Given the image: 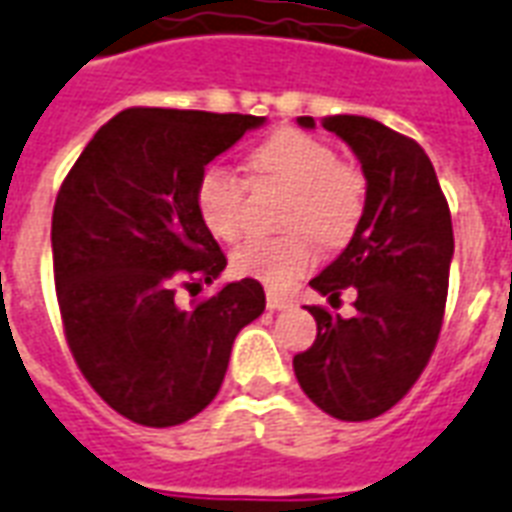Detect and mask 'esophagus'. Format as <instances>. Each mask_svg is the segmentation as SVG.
Instances as JSON below:
<instances>
[{"mask_svg": "<svg viewBox=\"0 0 512 512\" xmlns=\"http://www.w3.org/2000/svg\"><path fill=\"white\" fill-rule=\"evenodd\" d=\"M290 304H293V301H290L287 295L274 293V290H268L266 306H268V309H271V312H279V309H287V306H290Z\"/></svg>", "mask_w": 512, "mask_h": 512, "instance_id": "1", "label": "esophagus"}]
</instances>
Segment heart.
<instances>
[{
  "mask_svg": "<svg viewBox=\"0 0 512 512\" xmlns=\"http://www.w3.org/2000/svg\"><path fill=\"white\" fill-rule=\"evenodd\" d=\"M257 181L290 189L285 225L301 227L285 236L244 238L230 263L241 276H252L274 290L301 279L317 260L312 235L325 246H342L358 230L366 211V179L358 168L339 162L331 143L301 130H279L249 154ZM195 211L208 233L233 241L244 225L246 187L236 173L208 165L195 181Z\"/></svg>",
  "mask_w": 512,
  "mask_h": 512,
  "instance_id": "heart-1",
  "label": "heart"
}]
</instances>
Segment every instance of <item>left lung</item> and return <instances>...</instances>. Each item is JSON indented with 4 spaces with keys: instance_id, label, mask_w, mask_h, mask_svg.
Masks as SVG:
<instances>
[{
    "instance_id": "left-lung-1",
    "label": "left lung",
    "mask_w": 512,
    "mask_h": 512,
    "mask_svg": "<svg viewBox=\"0 0 512 512\" xmlns=\"http://www.w3.org/2000/svg\"><path fill=\"white\" fill-rule=\"evenodd\" d=\"M314 127L312 116L298 119ZM355 151L366 211L342 255L314 276L317 293L355 287V314L309 306L317 339L293 358L309 399L339 420H372L399 404L437 347L448 301L453 225L434 165L418 143L366 116H325Z\"/></svg>"
}]
</instances>
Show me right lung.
<instances>
[{
	"instance_id": "right-lung-1",
	"label": "right lung",
	"mask_w": 512,
	"mask_h": 512,
	"mask_svg": "<svg viewBox=\"0 0 512 512\" xmlns=\"http://www.w3.org/2000/svg\"><path fill=\"white\" fill-rule=\"evenodd\" d=\"M263 116L127 108L102 124L56 195V301L78 369L132 423L195 418L225 380L238 331L266 309L257 279L195 306L179 287L211 285L227 266L195 211L208 162Z\"/></svg>"
}]
</instances>
